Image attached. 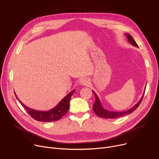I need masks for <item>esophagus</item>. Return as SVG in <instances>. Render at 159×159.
<instances>
[{
	"label": "esophagus",
	"mask_w": 159,
	"mask_h": 159,
	"mask_svg": "<svg viewBox=\"0 0 159 159\" xmlns=\"http://www.w3.org/2000/svg\"><path fill=\"white\" fill-rule=\"evenodd\" d=\"M80 84L82 85V86H88L89 84L90 83V80L89 78L88 77H84V78H82L80 80Z\"/></svg>",
	"instance_id": "esophagus-1"
}]
</instances>
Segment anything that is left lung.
<instances>
[{"instance_id": "8db88e82", "label": "left lung", "mask_w": 159, "mask_h": 159, "mask_svg": "<svg viewBox=\"0 0 159 159\" xmlns=\"http://www.w3.org/2000/svg\"><path fill=\"white\" fill-rule=\"evenodd\" d=\"M127 37V39L129 41V43L134 46L136 47H139L137 44L136 43V42L135 41V40L132 38V37L128 34V33H126L125 34ZM93 93L95 95V102L93 104V110L94 111V112L97 114V116H98L99 117L101 118H104V119H115L117 117H120V116H122L124 115H129L130 113H131L132 112L134 111L137 108L139 107V106L140 105V102H142V100L143 98L144 93L143 94V95L142 96L141 98L140 99V101L134 106L133 107L130 108L129 110L124 111H122V112H116V111H108L103 107V106H102V104L100 101V100L98 97V96L97 95V94L95 93V91H92Z\"/></svg>"}]
</instances>
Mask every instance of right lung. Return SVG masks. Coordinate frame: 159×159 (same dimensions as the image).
<instances>
[{
    "label": "right lung",
    "mask_w": 159,
    "mask_h": 159,
    "mask_svg": "<svg viewBox=\"0 0 159 159\" xmlns=\"http://www.w3.org/2000/svg\"><path fill=\"white\" fill-rule=\"evenodd\" d=\"M75 90L74 89L72 91H71L70 93L67 95L59 103H58L54 108H53V109L45 111H37L35 110L31 109V108L25 106L17 98L15 93V95L19 100V101L21 104V105L25 108V110L27 111V112L33 119L40 122H54L61 119L62 116L68 112L69 110L70 100L73 93L75 92Z\"/></svg>",
    "instance_id": "1"
}]
</instances>
